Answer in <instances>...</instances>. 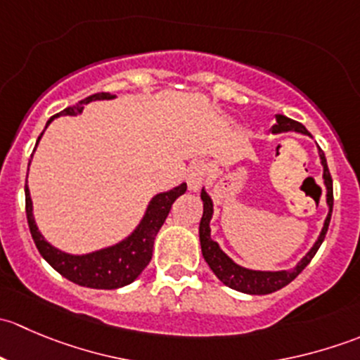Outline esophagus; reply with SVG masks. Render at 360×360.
<instances>
[{"mask_svg": "<svg viewBox=\"0 0 360 360\" xmlns=\"http://www.w3.org/2000/svg\"><path fill=\"white\" fill-rule=\"evenodd\" d=\"M207 176H209V163L205 160H195L190 165V169H188V188L191 191H198L202 188V184L205 183Z\"/></svg>", "mask_w": 360, "mask_h": 360, "instance_id": "obj_1", "label": "esophagus"}]
</instances>
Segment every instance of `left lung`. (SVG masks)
Listing matches in <instances>:
<instances>
[{"label":"left lung","instance_id":"left-lung-1","mask_svg":"<svg viewBox=\"0 0 360 360\" xmlns=\"http://www.w3.org/2000/svg\"><path fill=\"white\" fill-rule=\"evenodd\" d=\"M301 132L310 136L307 129L301 125L300 122H294V120L288 118L284 115H277V123L274 125L271 132L281 134V132ZM321 155V162L324 165V183L328 186V205H329V214L326 217L324 228H322L321 235H319L317 242H315L314 248L310 249V252L301 259V263L294 268L292 271H256V270H248V268H242L238 264H235L223 250L219 249L217 242H214L210 238V217H212V200L209 198V195L202 190L200 197L203 200V214L200 219V228H198V233H200V245H202V254L203 259L207 261V264L210 266V270L214 271L217 278L223 282L228 288L235 289V291H240L245 294H270L278 291V289L285 288L289 282H292L301 271L307 268V264L310 263L311 257L317 254L319 248L324 242L326 233H328L329 223H331V214H333V177L331 172L328 169V162H326L324 151L319 150Z\"/></svg>","mask_w":360,"mask_h":360}]
</instances>
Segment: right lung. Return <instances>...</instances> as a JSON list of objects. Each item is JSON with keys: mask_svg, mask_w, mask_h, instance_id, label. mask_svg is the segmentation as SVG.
Here are the masks:
<instances>
[{"mask_svg": "<svg viewBox=\"0 0 360 360\" xmlns=\"http://www.w3.org/2000/svg\"><path fill=\"white\" fill-rule=\"evenodd\" d=\"M115 96L108 92H99L89 96L86 99L79 101L75 106H69L59 115H79L83 111V106L92 101L101 99H112ZM56 115V116H59ZM56 116L46 122L49 125ZM46 129V127H45ZM43 132L39 134L38 141L41 139ZM38 144V143H36ZM29 170V169H27ZM186 191V184L174 188L167 193H160L150 202V207L146 210V216L143 217L139 226L136 228L132 235L127 240L112 245V248L97 250V252L85 254V256H71V254L63 252V250L52 248L41 233L38 231L32 217V202L29 197V190L25 186V216H27L29 231L32 235L36 248L39 254L46 259V263L59 271L63 277L75 284L83 285V288L92 289H118L123 285L130 284L141 275V271L148 266L153 256V244L158 230L165 223L167 216L170 212L174 200Z\"/></svg>", "mask_w": 360, "mask_h": 360, "instance_id": "1", "label": "right lung"}]
</instances>
